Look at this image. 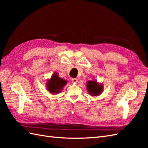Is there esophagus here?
Instances as JSON below:
<instances>
[{"instance_id":"obj_1","label":"esophagus","mask_w":148,"mask_h":148,"mask_svg":"<svg viewBox=\"0 0 148 148\" xmlns=\"http://www.w3.org/2000/svg\"><path fill=\"white\" fill-rule=\"evenodd\" d=\"M71 82L73 83H77L78 82V79L77 78H72L71 79Z\"/></svg>"}]
</instances>
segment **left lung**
Returning a JSON list of instances; mask_svg holds the SVG:
<instances>
[{
  "label": "left lung",
  "mask_w": 148,
  "mask_h": 148,
  "mask_svg": "<svg viewBox=\"0 0 148 148\" xmlns=\"http://www.w3.org/2000/svg\"><path fill=\"white\" fill-rule=\"evenodd\" d=\"M86 89L89 95L92 96H97L100 95L104 88L103 85L99 83L95 80H89L86 83Z\"/></svg>",
  "instance_id": "left-lung-1"
}]
</instances>
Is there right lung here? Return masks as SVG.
I'll return each instance as SVG.
<instances>
[{
	"label": "right lung",
	"instance_id": "1",
	"mask_svg": "<svg viewBox=\"0 0 148 148\" xmlns=\"http://www.w3.org/2000/svg\"><path fill=\"white\" fill-rule=\"evenodd\" d=\"M65 79L59 77L58 73L54 72L50 79H48L46 82L47 91L52 95H57L63 89L66 84Z\"/></svg>",
	"mask_w": 148,
	"mask_h": 148
}]
</instances>
